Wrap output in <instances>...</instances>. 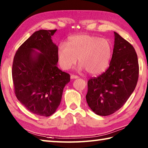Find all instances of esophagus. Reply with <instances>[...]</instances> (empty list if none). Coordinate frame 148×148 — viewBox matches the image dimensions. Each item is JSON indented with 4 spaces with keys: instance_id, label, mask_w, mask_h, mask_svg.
I'll return each instance as SVG.
<instances>
[{
    "instance_id": "34e87169",
    "label": "esophagus",
    "mask_w": 148,
    "mask_h": 148,
    "mask_svg": "<svg viewBox=\"0 0 148 148\" xmlns=\"http://www.w3.org/2000/svg\"><path fill=\"white\" fill-rule=\"evenodd\" d=\"M70 78H71V79H78L79 77L77 75H71L70 76Z\"/></svg>"
}]
</instances>
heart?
Wrapping results in <instances>:
<instances>
[{"mask_svg": "<svg viewBox=\"0 0 148 148\" xmlns=\"http://www.w3.org/2000/svg\"><path fill=\"white\" fill-rule=\"evenodd\" d=\"M112 47L107 40L97 36L81 34L69 38L67 45L58 47V58L62 68L69 69L76 63L79 70L86 69L90 74L98 75L107 68L112 56Z\"/></svg>", "mask_w": 148, "mask_h": 148, "instance_id": "obj_1", "label": "heart"}]
</instances>
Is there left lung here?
Listing matches in <instances>:
<instances>
[{
  "label": "left lung",
  "instance_id": "left-lung-1",
  "mask_svg": "<svg viewBox=\"0 0 148 148\" xmlns=\"http://www.w3.org/2000/svg\"><path fill=\"white\" fill-rule=\"evenodd\" d=\"M114 34V45L109 67L99 77L88 81V105L95 114L103 116L114 113L125 104L138 79L135 50L117 32Z\"/></svg>",
  "mask_w": 148,
  "mask_h": 148
}]
</instances>
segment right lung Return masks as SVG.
I'll list each match as a JSON object with an SVG mask.
<instances>
[{"mask_svg": "<svg viewBox=\"0 0 148 148\" xmlns=\"http://www.w3.org/2000/svg\"><path fill=\"white\" fill-rule=\"evenodd\" d=\"M56 30H40L18 49L14 58L12 78L15 94L30 112L50 116L60 104L70 75L57 67L58 46L52 36Z\"/></svg>", "mask_w": 148, "mask_h": 148, "instance_id": "add662e5", "label": "right lung"}]
</instances>
